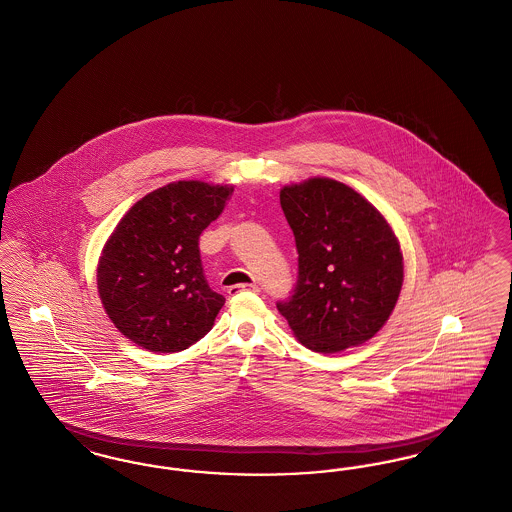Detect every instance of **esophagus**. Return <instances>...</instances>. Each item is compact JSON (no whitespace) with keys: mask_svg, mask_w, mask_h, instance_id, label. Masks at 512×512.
<instances>
[{"mask_svg":"<svg viewBox=\"0 0 512 512\" xmlns=\"http://www.w3.org/2000/svg\"><path fill=\"white\" fill-rule=\"evenodd\" d=\"M240 291H259L257 284H236V286L228 287V295H236Z\"/></svg>","mask_w":512,"mask_h":512,"instance_id":"34e87169","label":"esophagus"}]
</instances>
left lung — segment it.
Listing matches in <instances>:
<instances>
[{"label": "left lung", "instance_id": "left-lung-1", "mask_svg": "<svg viewBox=\"0 0 512 512\" xmlns=\"http://www.w3.org/2000/svg\"><path fill=\"white\" fill-rule=\"evenodd\" d=\"M299 276L276 307L314 352H339L385 326L404 282L400 242L387 219L347 184L314 177L280 190Z\"/></svg>", "mask_w": 512, "mask_h": 512}]
</instances>
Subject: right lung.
<instances>
[{
  "mask_svg": "<svg viewBox=\"0 0 512 512\" xmlns=\"http://www.w3.org/2000/svg\"><path fill=\"white\" fill-rule=\"evenodd\" d=\"M232 192L228 184H165L133 205L104 244L99 297L135 345L179 352L213 328L225 297L205 282L198 240Z\"/></svg>",
  "mask_w": 512,
  "mask_h": 512,
  "instance_id": "add662e5",
  "label": "right lung"
}]
</instances>
